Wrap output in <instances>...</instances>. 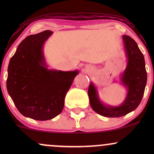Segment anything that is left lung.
<instances>
[{
  "mask_svg": "<svg viewBox=\"0 0 154 154\" xmlns=\"http://www.w3.org/2000/svg\"><path fill=\"white\" fill-rule=\"evenodd\" d=\"M127 66L120 77V84L127 91L126 97L119 106L105 104L100 100L98 91L92 82L88 88V96L93 110L106 117H120L137 109L143 96L147 82L144 56L135 40L130 36H122Z\"/></svg>",
  "mask_w": 154,
  "mask_h": 154,
  "instance_id": "left-lung-1",
  "label": "left lung"
}]
</instances>
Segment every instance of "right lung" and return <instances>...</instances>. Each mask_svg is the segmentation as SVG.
<instances>
[{
  "instance_id": "add662e5",
  "label": "right lung",
  "mask_w": 154,
  "mask_h": 154,
  "mask_svg": "<svg viewBox=\"0 0 154 154\" xmlns=\"http://www.w3.org/2000/svg\"><path fill=\"white\" fill-rule=\"evenodd\" d=\"M53 32L27 36L17 47L8 66L7 91L19 112L26 117L45 121L61 114L75 71L48 69L43 46Z\"/></svg>"
}]
</instances>
